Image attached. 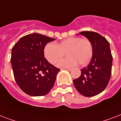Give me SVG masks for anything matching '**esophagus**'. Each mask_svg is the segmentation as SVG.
<instances>
[{
	"mask_svg": "<svg viewBox=\"0 0 121 121\" xmlns=\"http://www.w3.org/2000/svg\"><path fill=\"white\" fill-rule=\"evenodd\" d=\"M62 70H68V71H70L72 69L71 68H62Z\"/></svg>",
	"mask_w": 121,
	"mask_h": 121,
	"instance_id": "1",
	"label": "esophagus"
}]
</instances>
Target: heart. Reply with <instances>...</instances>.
I'll return each instance as SVG.
<instances>
[{
	"label": "heart",
	"mask_w": 121,
	"mask_h": 121,
	"mask_svg": "<svg viewBox=\"0 0 121 121\" xmlns=\"http://www.w3.org/2000/svg\"><path fill=\"white\" fill-rule=\"evenodd\" d=\"M44 57L52 64H56L66 53L68 57L57 63L59 67L74 66L78 63L85 65L90 61L93 54L91 42L87 38L73 37L67 38L59 43H49L44 46Z\"/></svg>",
	"instance_id": "obj_1"
}]
</instances>
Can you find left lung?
<instances>
[{"label": "left lung", "instance_id": "left-lung-1", "mask_svg": "<svg viewBox=\"0 0 121 121\" xmlns=\"http://www.w3.org/2000/svg\"><path fill=\"white\" fill-rule=\"evenodd\" d=\"M80 35L91 41L93 54L90 63L81 69V75L73 80L77 90L84 96L97 95L105 89L111 76L112 56L109 43L98 33L82 31Z\"/></svg>", "mask_w": 121, "mask_h": 121}]
</instances>
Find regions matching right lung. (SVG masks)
<instances>
[{
    "mask_svg": "<svg viewBox=\"0 0 121 121\" xmlns=\"http://www.w3.org/2000/svg\"><path fill=\"white\" fill-rule=\"evenodd\" d=\"M55 40L32 33L21 38L14 45L10 62L16 82L30 96L46 95L53 87L60 69L50 64L43 51L48 43Z\"/></svg>",
    "mask_w": 121,
    "mask_h": 121,
    "instance_id": "add662e5",
    "label": "right lung"
}]
</instances>
